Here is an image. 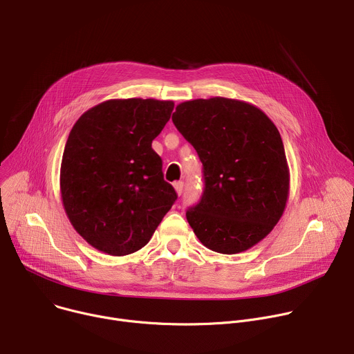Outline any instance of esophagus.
Returning a JSON list of instances; mask_svg holds the SVG:
<instances>
[{
	"instance_id": "34e87169",
	"label": "esophagus",
	"mask_w": 354,
	"mask_h": 354,
	"mask_svg": "<svg viewBox=\"0 0 354 354\" xmlns=\"http://www.w3.org/2000/svg\"><path fill=\"white\" fill-rule=\"evenodd\" d=\"M174 187H175V190H176L178 194H182V192H183V182H182V180L174 182Z\"/></svg>"
}]
</instances>
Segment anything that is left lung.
Here are the masks:
<instances>
[{"mask_svg":"<svg viewBox=\"0 0 354 354\" xmlns=\"http://www.w3.org/2000/svg\"><path fill=\"white\" fill-rule=\"evenodd\" d=\"M172 122L203 164V194L186 212L196 236L225 255L257 245L279 223L288 197L274 123L257 106L221 96L179 104Z\"/></svg>","mask_w":354,"mask_h":354,"instance_id":"1","label":"left lung"}]
</instances>
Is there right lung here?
<instances>
[{
	"instance_id": "obj_1",
	"label": "right lung",
	"mask_w": 354,
	"mask_h": 354,
	"mask_svg": "<svg viewBox=\"0 0 354 354\" xmlns=\"http://www.w3.org/2000/svg\"><path fill=\"white\" fill-rule=\"evenodd\" d=\"M172 111V100L111 99L71 129L62 200L75 231L97 250L123 257L141 249L178 198L151 147Z\"/></svg>"
}]
</instances>
